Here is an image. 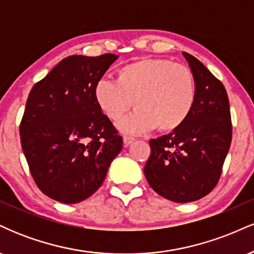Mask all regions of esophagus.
Masks as SVG:
<instances>
[{
    "label": "esophagus",
    "instance_id": "34e87169",
    "mask_svg": "<svg viewBox=\"0 0 254 254\" xmlns=\"http://www.w3.org/2000/svg\"><path fill=\"white\" fill-rule=\"evenodd\" d=\"M123 142H124V145L125 147H127V145H130L132 142H135V138L131 136H124L123 137Z\"/></svg>",
    "mask_w": 254,
    "mask_h": 254
}]
</instances>
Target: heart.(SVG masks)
Listing matches in <instances>:
<instances>
[{
  "label": "heart",
  "mask_w": 254,
  "mask_h": 254,
  "mask_svg": "<svg viewBox=\"0 0 254 254\" xmlns=\"http://www.w3.org/2000/svg\"><path fill=\"white\" fill-rule=\"evenodd\" d=\"M105 117L117 122L133 105L136 111L119 123L125 132L176 130L190 116L196 101L193 74L166 58H142L119 68L116 80L99 78L93 88Z\"/></svg>",
  "instance_id": "b5f03b06"
}]
</instances>
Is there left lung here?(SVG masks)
Wrapping results in <instances>:
<instances>
[{"label":"left lung","mask_w":254,"mask_h":254,"mask_svg":"<svg viewBox=\"0 0 254 254\" xmlns=\"http://www.w3.org/2000/svg\"><path fill=\"white\" fill-rule=\"evenodd\" d=\"M183 55L196 81L193 109L178 129L150 139L144 166L150 188L176 203L200 199L216 186L232 142L226 88L196 57Z\"/></svg>","instance_id":"left-lung-1"}]
</instances>
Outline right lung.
Listing matches in <instances>:
<instances>
[{
	"instance_id": "obj_1",
	"label": "right lung",
	"mask_w": 254,
	"mask_h": 254,
	"mask_svg": "<svg viewBox=\"0 0 254 254\" xmlns=\"http://www.w3.org/2000/svg\"><path fill=\"white\" fill-rule=\"evenodd\" d=\"M117 55H74L61 61L28 95L21 147L39 190L75 204L101 186L123 138L95 103L93 88Z\"/></svg>"
}]
</instances>
